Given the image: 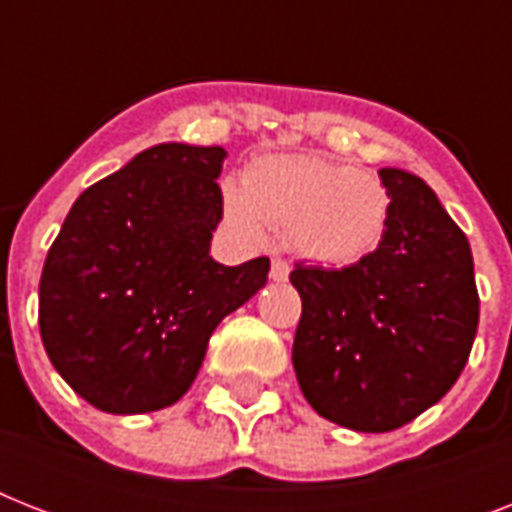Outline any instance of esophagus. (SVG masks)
Listing matches in <instances>:
<instances>
[{"label": "esophagus", "mask_w": 512, "mask_h": 512, "mask_svg": "<svg viewBox=\"0 0 512 512\" xmlns=\"http://www.w3.org/2000/svg\"><path fill=\"white\" fill-rule=\"evenodd\" d=\"M271 279H273V281H287V279H289V265H287V260H281V257H273V263H271Z\"/></svg>", "instance_id": "esophagus-1"}]
</instances>
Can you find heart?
Listing matches in <instances>:
<instances>
[{
	"instance_id": "1",
	"label": "heart",
	"mask_w": 512,
	"mask_h": 512,
	"mask_svg": "<svg viewBox=\"0 0 512 512\" xmlns=\"http://www.w3.org/2000/svg\"><path fill=\"white\" fill-rule=\"evenodd\" d=\"M223 215L244 239L284 231L305 260L345 268L380 247L390 223V191L372 172L313 154L255 159L239 185H223Z\"/></svg>"
}]
</instances>
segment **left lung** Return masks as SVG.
<instances>
[{"mask_svg": "<svg viewBox=\"0 0 512 512\" xmlns=\"http://www.w3.org/2000/svg\"><path fill=\"white\" fill-rule=\"evenodd\" d=\"M385 239L358 263H297L292 364L308 404L358 433H388L441 401L468 364L478 289L468 236L425 180L385 167Z\"/></svg>", "mask_w": 512, "mask_h": 512, "instance_id": "8db88e82", "label": "left lung"}]
</instances>
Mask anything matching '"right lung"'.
Returning <instances> with one entry per match:
<instances>
[{
  "label": "right lung",
  "instance_id": "1",
  "mask_svg": "<svg viewBox=\"0 0 512 512\" xmlns=\"http://www.w3.org/2000/svg\"><path fill=\"white\" fill-rule=\"evenodd\" d=\"M225 148L159 143L74 201L39 281V332L71 388L108 414L185 396L217 324L265 287L271 260L209 255Z\"/></svg>",
  "mask_w": 512,
  "mask_h": 512
}]
</instances>
